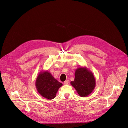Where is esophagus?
I'll return each mask as SVG.
<instances>
[{
  "mask_svg": "<svg viewBox=\"0 0 128 128\" xmlns=\"http://www.w3.org/2000/svg\"><path fill=\"white\" fill-rule=\"evenodd\" d=\"M68 83H69V80H65V81L64 82V84H67Z\"/></svg>",
  "mask_w": 128,
  "mask_h": 128,
  "instance_id": "obj_1",
  "label": "esophagus"
}]
</instances>
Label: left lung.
<instances>
[{"label":"left lung","mask_w":128,"mask_h":128,"mask_svg":"<svg viewBox=\"0 0 128 128\" xmlns=\"http://www.w3.org/2000/svg\"><path fill=\"white\" fill-rule=\"evenodd\" d=\"M70 84L80 97H85L94 90L96 86V80L92 71L86 67H81L76 69L74 80L71 82Z\"/></svg>","instance_id":"1"}]
</instances>
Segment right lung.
Wrapping results in <instances>:
<instances>
[{
	"label": "right lung",
	"mask_w": 128,
	"mask_h": 128,
	"mask_svg": "<svg viewBox=\"0 0 128 128\" xmlns=\"http://www.w3.org/2000/svg\"><path fill=\"white\" fill-rule=\"evenodd\" d=\"M35 86L38 93L43 97L52 100L56 96L62 84L54 78L47 70L41 71L35 81Z\"/></svg>",
	"instance_id": "right-lung-1"
}]
</instances>
